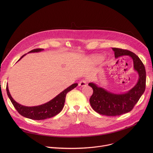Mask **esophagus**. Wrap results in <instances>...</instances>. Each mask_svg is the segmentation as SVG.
<instances>
[{"mask_svg": "<svg viewBox=\"0 0 153 153\" xmlns=\"http://www.w3.org/2000/svg\"><path fill=\"white\" fill-rule=\"evenodd\" d=\"M87 84V82L86 80H81L79 83V86H86Z\"/></svg>", "mask_w": 153, "mask_h": 153, "instance_id": "1", "label": "esophagus"}]
</instances>
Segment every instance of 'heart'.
<instances>
[{"label":"heart","mask_w":153,"mask_h":153,"mask_svg":"<svg viewBox=\"0 0 153 153\" xmlns=\"http://www.w3.org/2000/svg\"><path fill=\"white\" fill-rule=\"evenodd\" d=\"M100 58L99 56H93L92 57V61H93L94 62H98L100 60Z\"/></svg>","instance_id":"heart-1"}]
</instances>
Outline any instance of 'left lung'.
I'll return each mask as SVG.
<instances>
[{
	"mask_svg": "<svg viewBox=\"0 0 153 153\" xmlns=\"http://www.w3.org/2000/svg\"><path fill=\"white\" fill-rule=\"evenodd\" d=\"M113 50L116 58L129 56L133 59L134 68L138 73L139 77L133 88L124 94H114L99 87L94 83H88L93 90L90 99L91 107L99 114L108 116H119L131 111L143 94L146 85V71L139 57L126 50L113 48Z\"/></svg>",
	"mask_w": 153,
	"mask_h": 153,
	"instance_id": "left-lung-1",
	"label": "left lung"
}]
</instances>
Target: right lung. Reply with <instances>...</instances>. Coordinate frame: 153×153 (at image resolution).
<instances>
[{"instance_id": "1", "label": "right lung", "mask_w": 153, "mask_h": 153, "mask_svg": "<svg viewBox=\"0 0 153 153\" xmlns=\"http://www.w3.org/2000/svg\"><path fill=\"white\" fill-rule=\"evenodd\" d=\"M43 50V49L42 48H36L28 52V53L40 52ZM24 56H25V54L22 56L19 60H20ZM77 85V83H74L71 85L70 86L68 87L67 89L63 90L48 102L36 106H25L16 102L13 99L10 93L8 85L7 86V92L11 103L16 108V110L20 115L33 120H40L51 118L59 114L62 110L63 108L67 94L76 88Z\"/></svg>"}]
</instances>
